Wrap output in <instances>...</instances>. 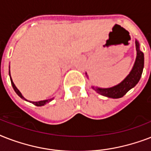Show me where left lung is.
Wrapping results in <instances>:
<instances>
[{"mask_svg": "<svg viewBox=\"0 0 151 151\" xmlns=\"http://www.w3.org/2000/svg\"><path fill=\"white\" fill-rule=\"evenodd\" d=\"M136 52H137L136 62L134 64L133 68L129 75L127 76L126 78L122 82L120 83L119 85L109 88L92 87L95 91H96L98 93L103 95L104 96L117 99L124 96L129 90L136 86L140 79L143 73V66H144V55L139 50V45L138 41H136Z\"/></svg>", "mask_w": 151, "mask_h": 151, "instance_id": "obj_1", "label": "left lung"}]
</instances>
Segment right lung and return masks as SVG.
Returning a JSON list of instances; mask_svg holds the SVG:
<instances>
[{"label":"right lung","mask_w":151,"mask_h":151,"mask_svg":"<svg viewBox=\"0 0 151 151\" xmlns=\"http://www.w3.org/2000/svg\"><path fill=\"white\" fill-rule=\"evenodd\" d=\"M9 74H10V70H9ZM10 79H11V82H12V87H13V88H14V90H15V92H16V93H17V95H18V96H19L21 97L22 99H24V97L22 96V94H21V92H20L19 91V89H18L17 88L15 87V84L13 83L12 80V78H11ZM26 100H27V99H26ZM51 100H52V99H47V100L39 101V102H31V103H33L34 104V105L37 106H44V105H45V104H46V103H48V102H50Z\"/></svg>","instance_id":"right-lung-1"}]
</instances>
